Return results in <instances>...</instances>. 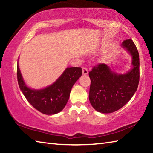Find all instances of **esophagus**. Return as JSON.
Returning <instances> with one entry per match:
<instances>
[{
    "instance_id": "1",
    "label": "esophagus",
    "mask_w": 153,
    "mask_h": 153,
    "mask_svg": "<svg viewBox=\"0 0 153 153\" xmlns=\"http://www.w3.org/2000/svg\"><path fill=\"white\" fill-rule=\"evenodd\" d=\"M88 69H87V68H86V67H83V68H82V73H83V75H87V74H88Z\"/></svg>"
}]
</instances>
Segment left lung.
Masks as SVG:
<instances>
[{
  "label": "left lung",
  "mask_w": 153,
  "mask_h": 153,
  "mask_svg": "<svg viewBox=\"0 0 153 153\" xmlns=\"http://www.w3.org/2000/svg\"><path fill=\"white\" fill-rule=\"evenodd\" d=\"M123 48L132 56L133 68L128 73L114 72L105 64H99L89 72L91 79L89 99L97 111L112 113L120 109L134 95L139 82V56L131 39L122 42Z\"/></svg>",
  "instance_id": "8db88e82"
}]
</instances>
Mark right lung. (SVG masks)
<instances>
[{
  "label": "right lung",
  "instance_id": "1",
  "mask_svg": "<svg viewBox=\"0 0 153 153\" xmlns=\"http://www.w3.org/2000/svg\"><path fill=\"white\" fill-rule=\"evenodd\" d=\"M82 75V68H68L51 85L40 90L31 89L25 84L17 64L18 82L23 94L35 109L47 115L54 114L63 110L71 88Z\"/></svg>",
  "mask_w": 153,
  "mask_h": 153
}]
</instances>
